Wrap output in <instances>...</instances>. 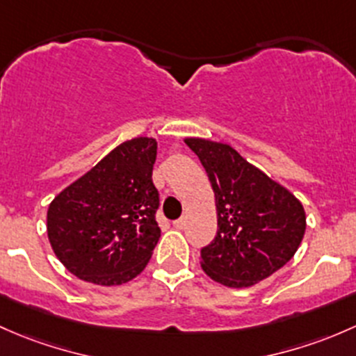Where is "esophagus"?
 <instances>
[{
	"label": "esophagus",
	"instance_id": "esophagus-1",
	"mask_svg": "<svg viewBox=\"0 0 356 356\" xmlns=\"http://www.w3.org/2000/svg\"><path fill=\"white\" fill-rule=\"evenodd\" d=\"M173 226L177 229L185 228V218H179V219H177V221H173Z\"/></svg>",
	"mask_w": 356,
	"mask_h": 356
}]
</instances>
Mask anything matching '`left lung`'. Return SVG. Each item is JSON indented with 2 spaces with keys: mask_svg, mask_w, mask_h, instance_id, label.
<instances>
[{
  "mask_svg": "<svg viewBox=\"0 0 356 356\" xmlns=\"http://www.w3.org/2000/svg\"><path fill=\"white\" fill-rule=\"evenodd\" d=\"M185 144L199 156L216 197L218 233L200 250L205 274L229 288L269 277L302 243V202L229 145L204 138Z\"/></svg>",
  "mask_w": 356,
  "mask_h": 356,
  "instance_id": "obj_1",
  "label": "left lung"
}]
</instances>
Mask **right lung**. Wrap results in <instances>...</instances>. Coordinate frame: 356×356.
Wrapping results in <instances>:
<instances>
[{
	"label": "right lung",
	"instance_id": "1",
	"mask_svg": "<svg viewBox=\"0 0 356 356\" xmlns=\"http://www.w3.org/2000/svg\"><path fill=\"white\" fill-rule=\"evenodd\" d=\"M156 154L154 138L123 142L49 204L47 238L76 277L116 286L147 266L161 236Z\"/></svg>",
	"mask_w": 356,
	"mask_h": 356
}]
</instances>
